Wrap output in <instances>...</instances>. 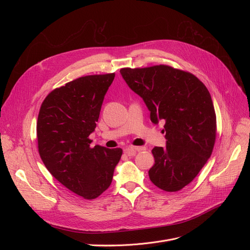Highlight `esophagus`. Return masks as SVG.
Wrapping results in <instances>:
<instances>
[{
    "instance_id": "1",
    "label": "esophagus",
    "mask_w": 250,
    "mask_h": 250,
    "mask_svg": "<svg viewBox=\"0 0 250 250\" xmlns=\"http://www.w3.org/2000/svg\"><path fill=\"white\" fill-rule=\"evenodd\" d=\"M146 148L145 147H128L126 149H125V153L127 156H134L137 152H142L145 151Z\"/></svg>"
}]
</instances>
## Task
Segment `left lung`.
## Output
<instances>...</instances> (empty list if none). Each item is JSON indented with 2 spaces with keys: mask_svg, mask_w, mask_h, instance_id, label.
Masks as SVG:
<instances>
[{
  "mask_svg": "<svg viewBox=\"0 0 250 250\" xmlns=\"http://www.w3.org/2000/svg\"><path fill=\"white\" fill-rule=\"evenodd\" d=\"M121 74L146 103L151 122L165 123L166 147L152 150L155 164L149 177L157 188L178 191L195 178L213 152L217 124L209 92L194 75L165 64L124 68Z\"/></svg>",
  "mask_w": 250,
  "mask_h": 250,
  "instance_id": "8db88e82",
  "label": "left lung"
}]
</instances>
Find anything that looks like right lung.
<instances>
[{
	"instance_id": "obj_1",
	"label": "right lung",
	"mask_w": 250,
	"mask_h": 250,
	"mask_svg": "<svg viewBox=\"0 0 250 250\" xmlns=\"http://www.w3.org/2000/svg\"><path fill=\"white\" fill-rule=\"evenodd\" d=\"M115 74L78 78L52 90L39 110L38 152L50 174L63 187L93 200L111 185L121 148L90 147L102 102Z\"/></svg>"
}]
</instances>
